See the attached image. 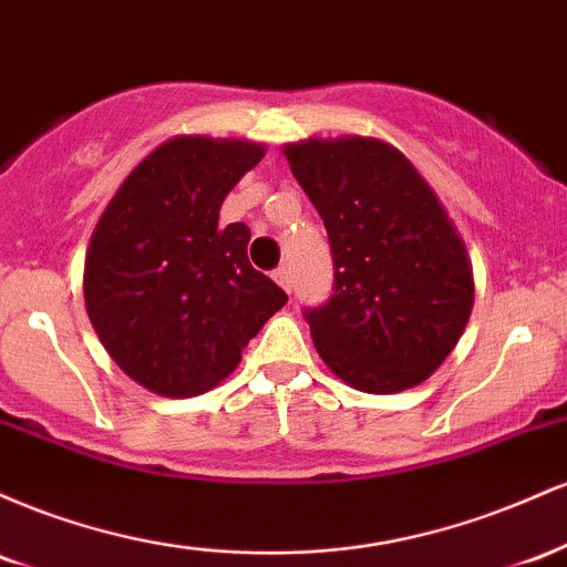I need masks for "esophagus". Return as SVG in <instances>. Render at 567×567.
<instances>
[{
	"instance_id": "1",
	"label": "esophagus",
	"mask_w": 567,
	"mask_h": 567,
	"mask_svg": "<svg viewBox=\"0 0 567 567\" xmlns=\"http://www.w3.org/2000/svg\"><path fill=\"white\" fill-rule=\"evenodd\" d=\"M275 282H277L282 290L290 292V288H292V277H290L288 266H279V269L275 271Z\"/></svg>"
}]
</instances>
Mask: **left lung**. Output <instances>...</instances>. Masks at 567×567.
Returning a JSON list of instances; mask_svg holds the SVG:
<instances>
[{"instance_id":"obj_1","label":"left lung","mask_w":567,"mask_h":567,"mask_svg":"<svg viewBox=\"0 0 567 567\" xmlns=\"http://www.w3.org/2000/svg\"><path fill=\"white\" fill-rule=\"evenodd\" d=\"M282 154L333 252V296L303 311L324 365L368 394L426 381L474 303L470 252L437 194L379 138H309Z\"/></svg>"}]
</instances>
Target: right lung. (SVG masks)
I'll return each mask as SVG.
<instances>
[{"mask_svg":"<svg viewBox=\"0 0 567 567\" xmlns=\"http://www.w3.org/2000/svg\"><path fill=\"white\" fill-rule=\"evenodd\" d=\"M264 143L178 135L122 181L90 237L84 306L103 349L162 396L218 386L288 296L247 261L250 229L218 226Z\"/></svg>","mask_w":567,"mask_h":567,"instance_id":"right-lung-1","label":"right lung"}]
</instances>
